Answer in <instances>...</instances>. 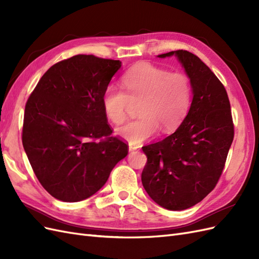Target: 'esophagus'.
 I'll return each mask as SVG.
<instances>
[{"label":"esophagus","mask_w":259,"mask_h":259,"mask_svg":"<svg viewBox=\"0 0 259 259\" xmlns=\"http://www.w3.org/2000/svg\"><path fill=\"white\" fill-rule=\"evenodd\" d=\"M137 149H138V147H137V146L128 145V151H130V152H132V151H135V150H137Z\"/></svg>","instance_id":"1"}]
</instances>
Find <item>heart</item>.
I'll return each instance as SVG.
<instances>
[{"label": "heart", "mask_w": 259, "mask_h": 259, "mask_svg": "<svg viewBox=\"0 0 259 259\" xmlns=\"http://www.w3.org/2000/svg\"><path fill=\"white\" fill-rule=\"evenodd\" d=\"M125 89L108 85L101 98L107 117L114 124H121L131 101L142 100L137 120L127 122L116 130V134L130 145H140L153 137L159 127L162 133L174 131L182 123L191 105V83L180 72L143 62L124 74Z\"/></svg>", "instance_id": "obj_1"}]
</instances>
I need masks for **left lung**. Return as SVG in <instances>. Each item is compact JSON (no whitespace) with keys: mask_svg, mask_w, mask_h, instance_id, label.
Listing matches in <instances>:
<instances>
[{"mask_svg":"<svg viewBox=\"0 0 259 259\" xmlns=\"http://www.w3.org/2000/svg\"><path fill=\"white\" fill-rule=\"evenodd\" d=\"M175 56L189 77L192 100L173 134L143 147L147 164L145 190L156 204L183 210L198 204L214 189L233 140V123L227 92L198 56L187 51L158 55Z\"/></svg>","mask_w":259,"mask_h":259,"instance_id":"8db88e82","label":"left lung"}]
</instances>
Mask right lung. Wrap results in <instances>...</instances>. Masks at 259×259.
Listing matches in <instances>:
<instances>
[{
    "mask_svg": "<svg viewBox=\"0 0 259 259\" xmlns=\"http://www.w3.org/2000/svg\"><path fill=\"white\" fill-rule=\"evenodd\" d=\"M121 66L120 60L76 55L52 66L27 101L23 149L38 182L55 199L92 197L127 155V145L110 137L101 103Z\"/></svg>",
    "mask_w": 259,
    "mask_h": 259,
    "instance_id": "obj_1",
    "label": "right lung"
}]
</instances>
